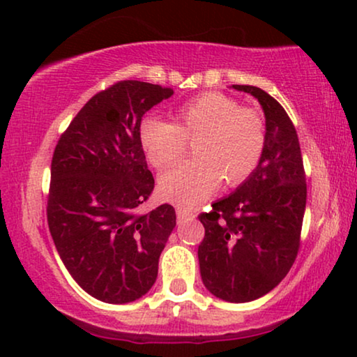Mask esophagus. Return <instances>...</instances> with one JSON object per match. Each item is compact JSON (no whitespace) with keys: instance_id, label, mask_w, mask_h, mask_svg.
<instances>
[{"instance_id":"esophagus-1","label":"esophagus","mask_w":357,"mask_h":357,"mask_svg":"<svg viewBox=\"0 0 357 357\" xmlns=\"http://www.w3.org/2000/svg\"><path fill=\"white\" fill-rule=\"evenodd\" d=\"M176 216H178V222H179V225H183V222L192 221L194 218H195V213L188 211V210H183V208H178V210H176Z\"/></svg>"}]
</instances>
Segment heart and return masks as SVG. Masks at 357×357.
Instances as JSON below:
<instances>
[{
    "label": "heart",
    "mask_w": 357,
    "mask_h": 357,
    "mask_svg": "<svg viewBox=\"0 0 357 357\" xmlns=\"http://www.w3.org/2000/svg\"><path fill=\"white\" fill-rule=\"evenodd\" d=\"M174 120L146 116L139 141L157 169L172 167L194 141L195 158L179 163L160 178L165 200L192 208L222 183L229 188L252 176L266 149V123L257 109L241 107L231 96L205 93L181 105Z\"/></svg>",
    "instance_id": "heart-1"
}]
</instances>
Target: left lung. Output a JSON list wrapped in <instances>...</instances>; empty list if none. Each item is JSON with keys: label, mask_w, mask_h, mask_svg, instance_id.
Wrapping results in <instances>:
<instances>
[{"label": "left lung", "mask_w": 357, "mask_h": 357, "mask_svg": "<svg viewBox=\"0 0 357 357\" xmlns=\"http://www.w3.org/2000/svg\"><path fill=\"white\" fill-rule=\"evenodd\" d=\"M232 88L261 104L266 149L252 176L199 216L205 227L199 264L210 294L229 303H247L269 294L295 263L306 208V176L296 130L284 107L261 88Z\"/></svg>", "instance_id": "left-lung-1"}]
</instances>
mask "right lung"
<instances>
[{"label":"right lung","instance_id":"add662e5","mask_svg":"<svg viewBox=\"0 0 357 357\" xmlns=\"http://www.w3.org/2000/svg\"><path fill=\"white\" fill-rule=\"evenodd\" d=\"M172 94L137 79L112 84L84 104L56 146L47 225L63 266L96 300L136 301L157 279L176 213L168 204L137 211L153 190L139 125Z\"/></svg>","mask_w":357,"mask_h":357}]
</instances>
